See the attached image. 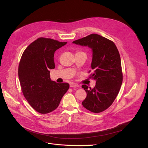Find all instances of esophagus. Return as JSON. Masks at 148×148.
<instances>
[{"instance_id":"obj_1","label":"esophagus","mask_w":148,"mask_h":148,"mask_svg":"<svg viewBox=\"0 0 148 148\" xmlns=\"http://www.w3.org/2000/svg\"><path fill=\"white\" fill-rule=\"evenodd\" d=\"M70 87H79V85L76 83H71L70 84Z\"/></svg>"}]
</instances>
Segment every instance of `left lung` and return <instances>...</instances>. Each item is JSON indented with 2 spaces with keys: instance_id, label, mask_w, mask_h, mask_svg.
<instances>
[{
  "instance_id": "obj_1",
  "label": "left lung",
  "mask_w": 148,
  "mask_h": 148,
  "mask_svg": "<svg viewBox=\"0 0 148 148\" xmlns=\"http://www.w3.org/2000/svg\"><path fill=\"white\" fill-rule=\"evenodd\" d=\"M73 43L88 46L92 50L90 78L96 81L94 88L86 85L82 88L87 97L82 104L84 108L94 113H99L110 107L119 93L122 83L121 61L119 51L113 41L97 34L74 41Z\"/></svg>"
}]
</instances>
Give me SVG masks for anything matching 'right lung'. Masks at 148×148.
Here are the masks:
<instances>
[{
  "label": "right lung",
  "mask_w": 148,
  "mask_h": 148,
  "mask_svg": "<svg viewBox=\"0 0 148 148\" xmlns=\"http://www.w3.org/2000/svg\"><path fill=\"white\" fill-rule=\"evenodd\" d=\"M67 42L40 37L24 51L18 69L23 94L31 107L45 114L55 110L69 88V84L51 80L50 70L55 68V51Z\"/></svg>",
  "instance_id": "1"
}]
</instances>
